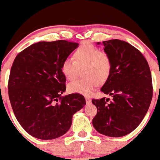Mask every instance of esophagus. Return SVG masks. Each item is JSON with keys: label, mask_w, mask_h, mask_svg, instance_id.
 Segmentation results:
<instances>
[{"label": "esophagus", "mask_w": 160, "mask_h": 160, "mask_svg": "<svg viewBox=\"0 0 160 160\" xmlns=\"http://www.w3.org/2000/svg\"><path fill=\"white\" fill-rule=\"evenodd\" d=\"M85 101H86V103H87V104H90V103L92 102V100H91L90 98H88V97H86V98H85Z\"/></svg>", "instance_id": "34e87169"}]
</instances>
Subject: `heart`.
Segmentation results:
<instances>
[{
    "instance_id": "heart-1",
    "label": "heart",
    "mask_w": 160,
    "mask_h": 160,
    "mask_svg": "<svg viewBox=\"0 0 160 160\" xmlns=\"http://www.w3.org/2000/svg\"><path fill=\"white\" fill-rule=\"evenodd\" d=\"M73 58H66L61 65V71L68 80H72L76 75L78 66L83 68L85 78H78L68 85L71 93L88 96L99 84L105 82L111 72V60L106 52L85 42L75 50Z\"/></svg>"
}]
</instances>
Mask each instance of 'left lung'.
<instances>
[{
	"label": "left lung",
	"instance_id": "8db88e82",
	"mask_svg": "<svg viewBox=\"0 0 160 160\" xmlns=\"http://www.w3.org/2000/svg\"><path fill=\"white\" fill-rule=\"evenodd\" d=\"M101 42H97V45ZM111 60V72L101 91L113 97L92 103L98 109L92 124L98 133L120 137L139 126L152 98V77L148 62L137 49L120 39L102 42Z\"/></svg>",
	"mask_w": 160,
	"mask_h": 160
}]
</instances>
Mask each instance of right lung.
Segmentation results:
<instances>
[{"mask_svg": "<svg viewBox=\"0 0 160 160\" xmlns=\"http://www.w3.org/2000/svg\"><path fill=\"white\" fill-rule=\"evenodd\" d=\"M78 46L66 40L39 42L13 61L8 82L11 107L22 128L36 138L52 140L65 134L73 114L86 104L80 94L62 96L66 89L62 62Z\"/></svg>", "mask_w": 160, "mask_h": 160, "instance_id": "obj_1", "label": "right lung"}]
</instances>
